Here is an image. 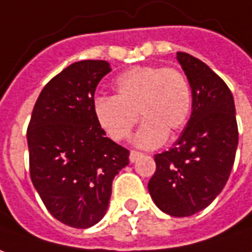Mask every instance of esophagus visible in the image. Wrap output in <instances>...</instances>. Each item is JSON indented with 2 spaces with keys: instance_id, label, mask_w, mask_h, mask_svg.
<instances>
[{
  "instance_id": "1",
  "label": "esophagus",
  "mask_w": 252,
  "mask_h": 252,
  "mask_svg": "<svg viewBox=\"0 0 252 252\" xmlns=\"http://www.w3.org/2000/svg\"><path fill=\"white\" fill-rule=\"evenodd\" d=\"M142 153L140 152H136V150H131V153H129V161L135 162L138 158H139Z\"/></svg>"
}]
</instances>
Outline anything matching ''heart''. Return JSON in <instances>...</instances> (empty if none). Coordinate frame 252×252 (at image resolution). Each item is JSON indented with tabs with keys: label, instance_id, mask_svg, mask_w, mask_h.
I'll return each mask as SVG.
<instances>
[{
	"label": "heart",
	"instance_id": "1",
	"mask_svg": "<svg viewBox=\"0 0 252 252\" xmlns=\"http://www.w3.org/2000/svg\"><path fill=\"white\" fill-rule=\"evenodd\" d=\"M114 91L113 96L95 97L94 116L117 142L131 135L140 116L145 121L135 143L145 149L157 148L167 140L168 131L181 129L190 116V84L178 68L136 66L116 78Z\"/></svg>",
	"mask_w": 252,
	"mask_h": 252
}]
</instances>
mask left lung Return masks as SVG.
I'll return each instance as SVG.
<instances>
[{
    "mask_svg": "<svg viewBox=\"0 0 252 252\" xmlns=\"http://www.w3.org/2000/svg\"><path fill=\"white\" fill-rule=\"evenodd\" d=\"M191 88V116L174 148L155 156L148 189L156 205L172 217H190L211 204L233 167L239 131L233 95L197 58L178 52Z\"/></svg>",
    "mask_w": 252,
    "mask_h": 252,
    "instance_id": "obj_1",
    "label": "left lung"
}]
</instances>
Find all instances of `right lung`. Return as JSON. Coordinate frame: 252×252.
<instances>
[{
  "instance_id": "add662e5",
  "label": "right lung",
  "mask_w": 252,
  "mask_h": 252,
  "mask_svg": "<svg viewBox=\"0 0 252 252\" xmlns=\"http://www.w3.org/2000/svg\"><path fill=\"white\" fill-rule=\"evenodd\" d=\"M110 71L106 61L67 66L42 88L27 126L32 185L48 211L77 229L103 218L113 179L129 162L94 116L95 90Z\"/></svg>"
}]
</instances>
